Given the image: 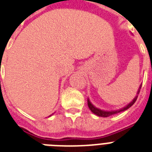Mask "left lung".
I'll return each instance as SVG.
<instances>
[{"instance_id":"left-lung-1","label":"left lung","mask_w":152,"mask_h":152,"mask_svg":"<svg viewBox=\"0 0 152 152\" xmlns=\"http://www.w3.org/2000/svg\"><path fill=\"white\" fill-rule=\"evenodd\" d=\"M140 88H139V90H138V92H137V94H139V92H140ZM137 95L136 96V97H134V99L129 104H128L127 105L125 106L124 108H120V109H119V110H115V111H104V110H101V109H99V108H96V107H94V106L93 105V104H91V102H90V100L87 99V104H88V107L89 108L91 109V111L93 113H94L95 115H97V116H101V117H108L110 116V115H114V114H117V113H119V112H123V111L126 110V109H128L129 108H130L133 104L135 103V102L137 101Z\"/></svg>"}]
</instances>
